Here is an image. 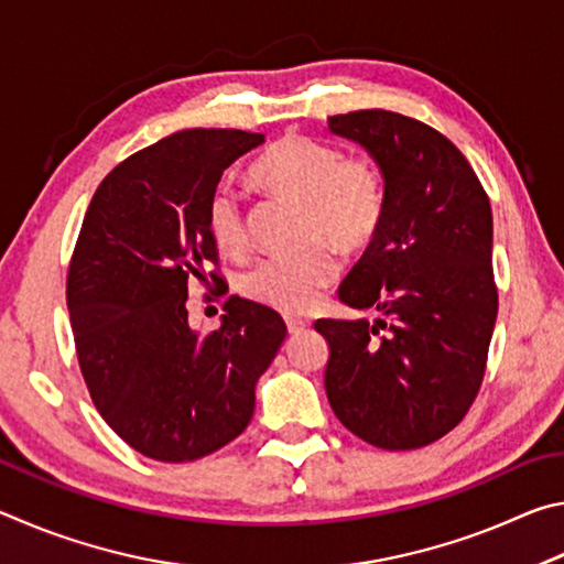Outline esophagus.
<instances>
[{
  "label": "esophagus",
  "instance_id": "esophagus-1",
  "mask_svg": "<svg viewBox=\"0 0 564 564\" xmlns=\"http://www.w3.org/2000/svg\"><path fill=\"white\" fill-rule=\"evenodd\" d=\"M285 326H289L291 336H295V333H301L305 326H308V321H303V318H285Z\"/></svg>",
  "mask_w": 564,
  "mask_h": 564
}]
</instances>
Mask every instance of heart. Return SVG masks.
Masks as SVG:
<instances>
[{
    "mask_svg": "<svg viewBox=\"0 0 564 564\" xmlns=\"http://www.w3.org/2000/svg\"><path fill=\"white\" fill-rule=\"evenodd\" d=\"M251 176L271 194L303 204L301 253L269 256L246 271V299L285 316H301L336 281L340 253H358L376 241L386 216L383 174L368 159L346 156L326 141L285 133L256 161ZM206 228L224 253L248 248V221L236 191L218 186L206 204Z\"/></svg>",
    "mask_w": 564,
    "mask_h": 564,
    "instance_id": "heart-1",
    "label": "heart"
}]
</instances>
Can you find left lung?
I'll list each match as a JSON object with an SVG mask.
<instances>
[{
	"mask_svg": "<svg viewBox=\"0 0 564 564\" xmlns=\"http://www.w3.org/2000/svg\"><path fill=\"white\" fill-rule=\"evenodd\" d=\"M368 151L386 181L376 241L338 299L376 321H316L328 340L326 393L352 435L415 451L460 423L480 390L498 318L492 212L451 139L386 109L328 119Z\"/></svg>",
	"mask_w": 564,
	"mask_h": 564,
	"instance_id": "obj_1",
	"label": "left lung"
}]
</instances>
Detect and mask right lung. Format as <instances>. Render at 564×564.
Segmentation results:
<instances>
[{
	"label": "right lung",
	"instance_id": "add662e5",
	"mask_svg": "<svg viewBox=\"0 0 564 564\" xmlns=\"http://www.w3.org/2000/svg\"><path fill=\"white\" fill-rule=\"evenodd\" d=\"M263 133L186 129L101 181L76 238L66 305L84 383L133 451L188 463L246 431L256 383L285 338L279 313L231 295L221 328L188 326V283H221L206 204Z\"/></svg>",
	"mask_w": 564,
	"mask_h": 564
}]
</instances>
